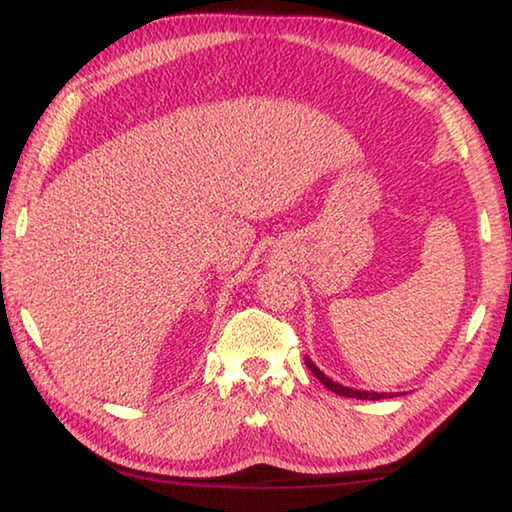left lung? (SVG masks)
<instances>
[{
  "instance_id": "obj_1",
  "label": "left lung",
  "mask_w": 512,
  "mask_h": 512,
  "mask_svg": "<svg viewBox=\"0 0 512 512\" xmlns=\"http://www.w3.org/2000/svg\"><path fill=\"white\" fill-rule=\"evenodd\" d=\"M305 363L307 368L314 372V375L320 379V384H323L325 388H329V391L336 393V395H343V397H357V400H384V397H393V393H375V391H357V388H348L343 384H336L334 379H329L323 370H320L314 361H311L309 357H305Z\"/></svg>"
}]
</instances>
